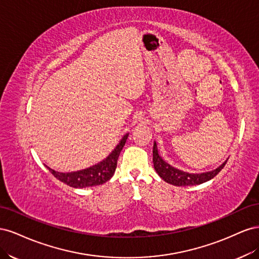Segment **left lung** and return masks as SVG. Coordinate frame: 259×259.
<instances>
[{
  "label": "left lung",
  "mask_w": 259,
  "mask_h": 259,
  "mask_svg": "<svg viewBox=\"0 0 259 259\" xmlns=\"http://www.w3.org/2000/svg\"><path fill=\"white\" fill-rule=\"evenodd\" d=\"M153 167L156 170V173L160 175V177L170 185L174 186H192V185H200L207 182V180H210L211 178H214L219 171H221L226 163H223L221 166L218 168L207 171V173H202V174H189V173H185L183 170H179L177 168H174L173 166H170L169 164L166 162H164L162 160L161 156L158 153V149H156L155 143L153 144Z\"/></svg>",
  "instance_id": "1"
}]
</instances>
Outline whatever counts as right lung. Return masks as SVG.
Wrapping results in <instances>:
<instances>
[{
  "label": "right lung",
  "mask_w": 259,
  "mask_h": 259,
  "mask_svg": "<svg viewBox=\"0 0 259 259\" xmlns=\"http://www.w3.org/2000/svg\"><path fill=\"white\" fill-rule=\"evenodd\" d=\"M127 137L128 134L125 135L110 155L103 162L98 163L97 165L82 170L72 171V173H59V171L54 170L48 166L46 167L61 183L72 188H86L103 185L113 176L117 164V158H119L120 152L126 143Z\"/></svg>",
  "instance_id": "add662e5"
}]
</instances>
